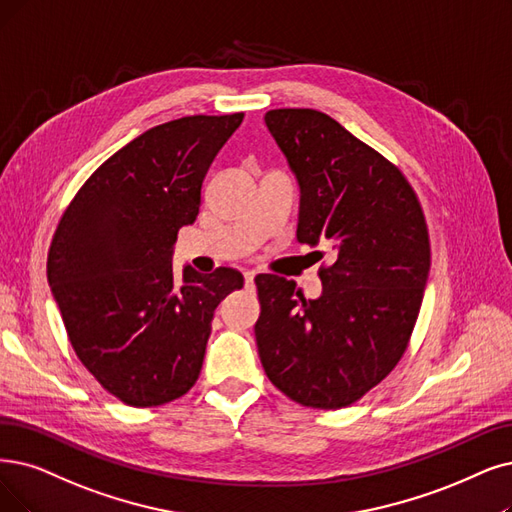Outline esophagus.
<instances>
[{
  "mask_svg": "<svg viewBox=\"0 0 512 512\" xmlns=\"http://www.w3.org/2000/svg\"><path fill=\"white\" fill-rule=\"evenodd\" d=\"M254 277H256V273H254V271H245V273H243V279H245V290L254 292Z\"/></svg>",
  "mask_w": 512,
  "mask_h": 512,
  "instance_id": "34e87169",
  "label": "esophagus"
}]
</instances>
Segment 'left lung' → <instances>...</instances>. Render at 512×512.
Here are the masks:
<instances>
[{
  "label": "left lung",
  "mask_w": 512,
  "mask_h": 512,
  "mask_svg": "<svg viewBox=\"0 0 512 512\" xmlns=\"http://www.w3.org/2000/svg\"><path fill=\"white\" fill-rule=\"evenodd\" d=\"M300 187L296 237L332 243L323 292L258 275V355L300 405L338 410L391 374L407 349L431 269V243L410 182L336 119L315 109L264 115Z\"/></svg>",
  "instance_id": "left-lung-1"
}]
</instances>
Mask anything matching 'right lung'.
<instances>
[{"mask_svg": "<svg viewBox=\"0 0 512 512\" xmlns=\"http://www.w3.org/2000/svg\"><path fill=\"white\" fill-rule=\"evenodd\" d=\"M243 113L191 115L130 140L69 203L48 254V283L79 361L111 395L153 407L201 372L216 306L243 288L220 267L174 275L176 235Z\"/></svg>", "mask_w": 512, "mask_h": 512, "instance_id": "right-lung-1", "label": "right lung"}]
</instances>
